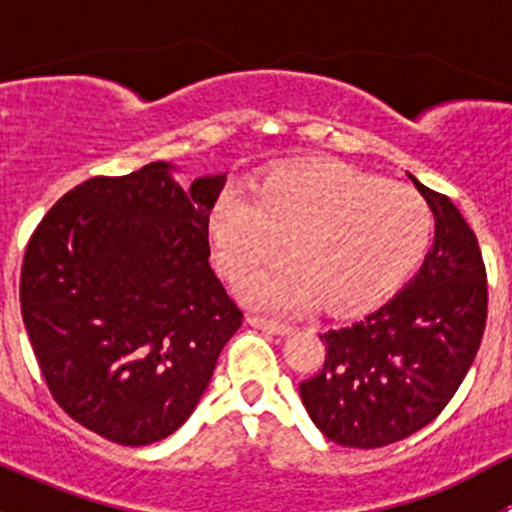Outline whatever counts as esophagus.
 Masks as SVG:
<instances>
[{
	"label": "esophagus",
	"mask_w": 512,
	"mask_h": 512,
	"mask_svg": "<svg viewBox=\"0 0 512 512\" xmlns=\"http://www.w3.org/2000/svg\"><path fill=\"white\" fill-rule=\"evenodd\" d=\"M247 324H252V327L257 329H265V332H272V334H289V324H282L277 322V319H267V317H260V314H250L247 317Z\"/></svg>",
	"instance_id": "esophagus-1"
}]
</instances>
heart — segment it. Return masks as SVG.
Segmentation results:
<instances>
[{
    "label": "heart",
    "instance_id": "heart-1",
    "mask_svg": "<svg viewBox=\"0 0 512 512\" xmlns=\"http://www.w3.org/2000/svg\"><path fill=\"white\" fill-rule=\"evenodd\" d=\"M210 245L227 280H242L275 255L287 257L240 285L265 309H356L394 292L428 250L433 213L416 190L339 160L282 168L218 195L208 220Z\"/></svg>",
    "mask_w": 512,
    "mask_h": 512
}]
</instances>
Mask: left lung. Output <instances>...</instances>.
<instances>
[{
	"label": "left lung",
	"instance_id": "obj_1",
	"mask_svg": "<svg viewBox=\"0 0 512 512\" xmlns=\"http://www.w3.org/2000/svg\"><path fill=\"white\" fill-rule=\"evenodd\" d=\"M436 237L404 292L347 327L319 334L327 359L299 384L314 426L344 448H381L446 409L476 359L488 285L476 232L443 193L411 175Z\"/></svg>",
	"mask_w": 512,
	"mask_h": 512
}]
</instances>
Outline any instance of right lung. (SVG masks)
Returning <instances> with one entry per match:
<instances>
[{
    "instance_id": "obj_1",
    "label": "right lung",
    "mask_w": 512,
    "mask_h": 512,
    "mask_svg": "<svg viewBox=\"0 0 512 512\" xmlns=\"http://www.w3.org/2000/svg\"><path fill=\"white\" fill-rule=\"evenodd\" d=\"M225 175L180 188L163 160L96 175L29 237L19 302L41 376L76 423L121 446L170 436L208 389L242 309L210 267Z\"/></svg>"
}]
</instances>
